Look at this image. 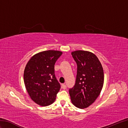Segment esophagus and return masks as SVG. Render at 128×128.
<instances>
[{"instance_id": "esophagus-1", "label": "esophagus", "mask_w": 128, "mask_h": 128, "mask_svg": "<svg viewBox=\"0 0 128 128\" xmlns=\"http://www.w3.org/2000/svg\"><path fill=\"white\" fill-rule=\"evenodd\" d=\"M62 88H63V89H66V84H62Z\"/></svg>"}]
</instances>
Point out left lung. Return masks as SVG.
Returning <instances> with one entry per match:
<instances>
[{"label": "left lung", "mask_w": 128, "mask_h": 128, "mask_svg": "<svg viewBox=\"0 0 128 128\" xmlns=\"http://www.w3.org/2000/svg\"><path fill=\"white\" fill-rule=\"evenodd\" d=\"M72 55L77 64V75L69 94L72 104L83 109L98 97L104 82V73L99 59L94 53L79 50L72 52Z\"/></svg>", "instance_id": "obj_1"}]
</instances>
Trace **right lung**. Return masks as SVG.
<instances>
[{
	"instance_id": "add662e5",
	"label": "right lung",
	"mask_w": 128,
	"mask_h": 128,
	"mask_svg": "<svg viewBox=\"0 0 128 128\" xmlns=\"http://www.w3.org/2000/svg\"><path fill=\"white\" fill-rule=\"evenodd\" d=\"M62 52L49 50L34 55L27 63L24 74L26 90L37 104L47 106L53 103L60 85L54 74V65Z\"/></svg>"
}]
</instances>
